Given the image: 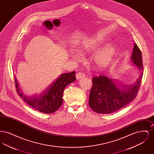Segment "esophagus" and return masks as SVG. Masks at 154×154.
I'll use <instances>...</instances> for the list:
<instances>
[{"label":"esophagus","mask_w":154,"mask_h":154,"mask_svg":"<svg viewBox=\"0 0 154 154\" xmlns=\"http://www.w3.org/2000/svg\"><path fill=\"white\" fill-rule=\"evenodd\" d=\"M76 79H77V80H80L81 79H82V78H84L85 77V74H84V73H77L76 74Z\"/></svg>","instance_id":"obj_1"}]
</instances>
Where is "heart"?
<instances>
[{
	"mask_svg": "<svg viewBox=\"0 0 154 154\" xmlns=\"http://www.w3.org/2000/svg\"><path fill=\"white\" fill-rule=\"evenodd\" d=\"M104 44V41L96 37L85 40L80 47L81 52L83 54H89L96 51ZM117 53V48L113 44H107L96 52L93 57V63L96 69H104L110 65ZM73 58L80 59V55L77 52L73 54Z\"/></svg>",
	"mask_w": 154,
	"mask_h": 154,
	"instance_id": "heart-1",
	"label": "heart"
}]
</instances>
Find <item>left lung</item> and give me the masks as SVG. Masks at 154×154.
I'll return each mask as SVG.
<instances>
[{"mask_svg":"<svg viewBox=\"0 0 154 154\" xmlns=\"http://www.w3.org/2000/svg\"><path fill=\"white\" fill-rule=\"evenodd\" d=\"M132 64L140 72L139 79L129 85H117L114 80L100 75L92 79V87L89 94V105L98 114H110L122 109L133 101L137 95L143 75L141 52L134 44L131 56Z\"/></svg>","mask_w":154,"mask_h":154,"instance_id":"obj_1","label":"left lung"}]
</instances>
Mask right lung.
Wrapping results in <instances>:
<instances>
[{
  "instance_id": "obj_1",
  "label": "right lung",
  "mask_w": 154,
  "mask_h": 154,
  "mask_svg": "<svg viewBox=\"0 0 154 154\" xmlns=\"http://www.w3.org/2000/svg\"><path fill=\"white\" fill-rule=\"evenodd\" d=\"M75 72L61 74L39 95L30 97L23 96L20 91L17 81L15 78V87L18 94L33 109L46 114L52 113L59 109L62 104V96L65 88L76 80Z\"/></svg>"
}]
</instances>
